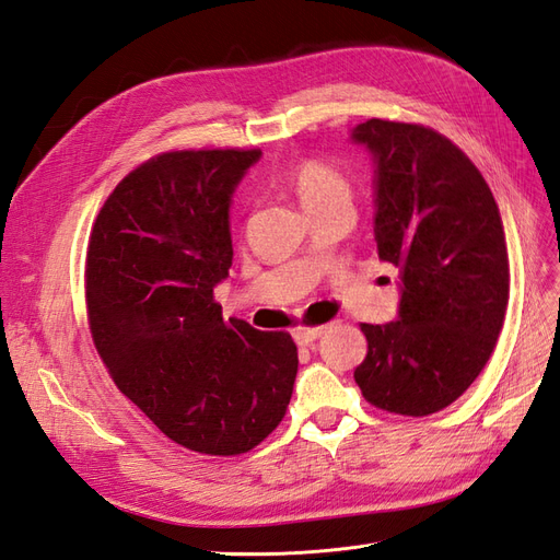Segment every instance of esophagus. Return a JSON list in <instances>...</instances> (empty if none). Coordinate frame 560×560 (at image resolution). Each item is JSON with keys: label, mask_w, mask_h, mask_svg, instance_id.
Here are the masks:
<instances>
[{"label": "esophagus", "mask_w": 560, "mask_h": 560, "mask_svg": "<svg viewBox=\"0 0 560 560\" xmlns=\"http://www.w3.org/2000/svg\"><path fill=\"white\" fill-rule=\"evenodd\" d=\"M322 331H325V327H315V329H296L294 331V341L299 346H313L317 338L322 336Z\"/></svg>", "instance_id": "obj_1"}]
</instances>
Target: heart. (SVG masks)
Masks as SVG:
<instances>
[{
    "label": "heart",
    "mask_w": 560,
    "mask_h": 560,
    "mask_svg": "<svg viewBox=\"0 0 560 560\" xmlns=\"http://www.w3.org/2000/svg\"><path fill=\"white\" fill-rule=\"evenodd\" d=\"M282 179L292 186L308 214L336 206H352V184L338 167L325 161L301 159L287 167Z\"/></svg>",
    "instance_id": "1"
}]
</instances>
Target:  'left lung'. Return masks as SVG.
<instances>
[{"mask_svg": "<svg viewBox=\"0 0 560 560\" xmlns=\"http://www.w3.org/2000/svg\"><path fill=\"white\" fill-rule=\"evenodd\" d=\"M352 142L376 163L378 257L399 268V313L362 325L354 369L369 404L399 416L446 409L490 360L510 301L498 202L460 149L418 124L369 121Z\"/></svg>", "mask_w": 560, "mask_h": 560, "instance_id": "8db88e82", "label": "left lung"}]
</instances>
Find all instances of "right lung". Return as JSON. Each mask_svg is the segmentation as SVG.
Returning <instances> with one entry per match:
<instances>
[{
    "label": "right lung",
    "instance_id": "add662e5",
    "mask_svg": "<svg viewBox=\"0 0 560 560\" xmlns=\"http://www.w3.org/2000/svg\"><path fill=\"white\" fill-rule=\"evenodd\" d=\"M259 149L167 151L118 182L86 257L93 343L116 387L175 444L247 453L292 399L296 346L222 317L229 208Z\"/></svg>",
    "mask_w": 560,
    "mask_h": 560
}]
</instances>
